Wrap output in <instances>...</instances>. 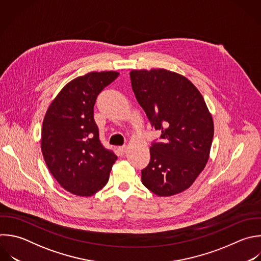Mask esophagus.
Masks as SVG:
<instances>
[{
    "instance_id": "esophagus-1",
    "label": "esophagus",
    "mask_w": 261,
    "mask_h": 261,
    "mask_svg": "<svg viewBox=\"0 0 261 261\" xmlns=\"http://www.w3.org/2000/svg\"><path fill=\"white\" fill-rule=\"evenodd\" d=\"M126 149H127L126 146H120V147H118V152H119V154H120V155H123V154L126 152Z\"/></svg>"
}]
</instances>
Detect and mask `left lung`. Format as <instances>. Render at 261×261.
Segmentation results:
<instances>
[{
  "label": "left lung",
  "instance_id": "obj_1",
  "mask_svg": "<svg viewBox=\"0 0 261 261\" xmlns=\"http://www.w3.org/2000/svg\"><path fill=\"white\" fill-rule=\"evenodd\" d=\"M132 88L151 126L161 132L150 147L142 182L158 196L178 194L195 181L210 153L212 117L197 88L166 69L132 70Z\"/></svg>",
  "mask_w": 261,
  "mask_h": 261
}]
</instances>
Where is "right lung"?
I'll return each mask as SVG.
<instances>
[{"mask_svg": "<svg viewBox=\"0 0 261 261\" xmlns=\"http://www.w3.org/2000/svg\"><path fill=\"white\" fill-rule=\"evenodd\" d=\"M118 74L95 71L74 79L46 113L42 129L44 159L60 186L74 195L88 197L101 190L117 159L100 141L94 106L98 95Z\"/></svg>", "mask_w": 261, "mask_h": 261, "instance_id": "add662e5", "label": "right lung"}]
</instances>
